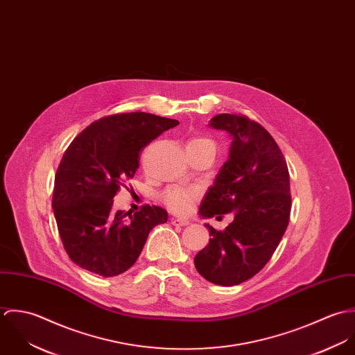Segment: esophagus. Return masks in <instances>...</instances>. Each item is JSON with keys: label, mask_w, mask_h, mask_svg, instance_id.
<instances>
[{"label": "esophagus", "mask_w": 355, "mask_h": 355, "mask_svg": "<svg viewBox=\"0 0 355 355\" xmlns=\"http://www.w3.org/2000/svg\"><path fill=\"white\" fill-rule=\"evenodd\" d=\"M171 223L173 225H180V227H184V225H189L190 221L187 218H183V217H172Z\"/></svg>", "instance_id": "obj_1"}]
</instances>
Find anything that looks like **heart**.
Returning <instances> with one entry per match:
<instances>
[{"label":"heart","instance_id":"obj_1","mask_svg":"<svg viewBox=\"0 0 355 355\" xmlns=\"http://www.w3.org/2000/svg\"><path fill=\"white\" fill-rule=\"evenodd\" d=\"M187 149H197V150H201V149H206V150H211L214 152L216 150V146L213 144V141L207 139V138H203V137H197V138H193L189 144H187ZM197 190L194 189H189V187H169L164 196H162V200L165 205L175 213H187L194 201L197 200Z\"/></svg>","mask_w":355,"mask_h":355}]
</instances>
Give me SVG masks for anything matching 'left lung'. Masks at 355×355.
Returning a JSON list of instances; mask_svg holds the SVG:
<instances>
[{"label": "left lung", "mask_w": 355, "mask_h": 355, "mask_svg": "<svg viewBox=\"0 0 355 355\" xmlns=\"http://www.w3.org/2000/svg\"><path fill=\"white\" fill-rule=\"evenodd\" d=\"M232 138L230 155L200 206L203 218L232 213L196 255L198 273L218 286H236L257 275L279 246L290 220V173L272 135L246 116L221 113L209 124Z\"/></svg>", "instance_id": "1"}]
</instances>
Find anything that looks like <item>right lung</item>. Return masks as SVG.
Here are the masks:
<instances>
[{"instance_id":"1","label":"right lung","mask_w":355,"mask_h":355,"mask_svg":"<svg viewBox=\"0 0 355 355\" xmlns=\"http://www.w3.org/2000/svg\"><path fill=\"white\" fill-rule=\"evenodd\" d=\"M178 120L145 112L102 117L68 146L54 178L53 211L69 258L103 277L130 269L153 227L168 220L159 206L131 214L113 210V198L134 178L142 150Z\"/></svg>"}]
</instances>
